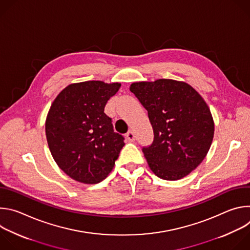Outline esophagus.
Segmentation results:
<instances>
[{
	"mask_svg": "<svg viewBox=\"0 0 250 250\" xmlns=\"http://www.w3.org/2000/svg\"><path fill=\"white\" fill-rule=\"evenodd\" d=\"M126 138L129 140V141H133L134 139H135V136H134V133L131 131V130H129V131H127V133H126Z\"/></svg>",
	"mask_w": 250,
	"mask_h": 250,
	"instance_id": "1",
	"label": "esophagus"
}]
</instances>
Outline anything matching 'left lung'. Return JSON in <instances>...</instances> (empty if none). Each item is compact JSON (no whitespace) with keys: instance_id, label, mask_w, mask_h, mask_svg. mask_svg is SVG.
<instances>
[{"instance_id":"left-lung-1","label":"left lung","mask_w":250,"mask_h":250,"mask_svg":"<svg viewBox=\"0 0 250 250\" xmlns=\"http://www.w3.org/2000/svg\"><path fill=\"white\" fill-rule=\"evenodd\" d=\"M129 90L153 128L152 144L142 147L152 172L169 181L187 176L206 157L215 131L204 99L189 84L171 79L132 83Z\"/></svg>"}]
</instances>
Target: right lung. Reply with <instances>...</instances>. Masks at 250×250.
<instances>
[{
    "label": "right lung",
    "instance_id": "obj_1",
    "mask_svg": "<svg viewBox=\"0 0 250 250\" xmlns=\"http://www.w3.org/2000/svg\"><path fill=\"white\" fill-rule=\"evenodd\" d=\"M120 83L86 81L70 84L53 101L45 122L53 159L69 177L84 184L105 179L125 146L114 131L104 105Z\"/></svg>",
    "mask_w": 250,
    "mask_h": 250
}]
</instances>
